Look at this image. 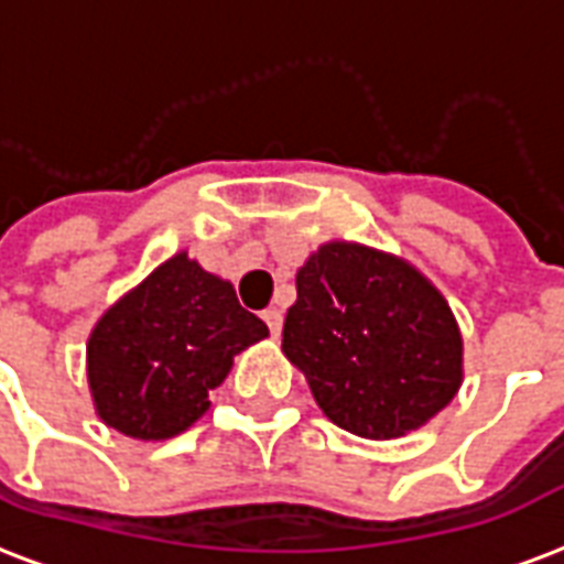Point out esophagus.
Wrapping results in <instances>:
<instances>
[{
    "mask_svg": "<svg viewBox=\"0 0 564 564\" xmlns=\"http://www.w3.org/2000/svg\"><path fill=\"white\" fill-rule=\"evenodd\" d=\"M263 319H265V325H269V330H272L274 337H278L283 328V313L278 311V307H269V311H263Z\"/></svg>",
    "mask_w": 564,
    "mask_h": 564,
    "instance_id": "obj_1",
    "label": "esophagus"
}]
</instances>
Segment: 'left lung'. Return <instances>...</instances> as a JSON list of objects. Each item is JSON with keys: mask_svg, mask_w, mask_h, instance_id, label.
I'll use <instances>...</instances> for the list:
<instances>
[{"mask_svg": "<svg viewBox=\"0 0 564 564\" xmlns=\"http://www.w3.org/2000/svg\"><path fill=\"white\" fill-rule=\"evenodd\" d=\"M283 355L330 423L369 441L402 437L444 411L464 378L458 322L402 257L328 242L295 274Z\"/></svg>", "mask_w": 564, "mask_h": 564, "instance_id": "obj_1", "label": "left lung"}]
</instances>
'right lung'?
Here are the masks:
<instances>
[{"label": "right lung", "mask_w": 564, "mask_h": 564, "mask_svg": "<svg viewBox=\"0 0 564 564\" xmlns=\"http://www.w3.org/2000/svg\"><path fill=\"white\" fill-rule=\"evenodd\" d=\"M269 337L230 281L186 251L153 269L102 313L88 337L97 416L135 441H167L209 411L234 358Z\"/></svg>", "instance_id": "right-lung-1"}]
</instances>
